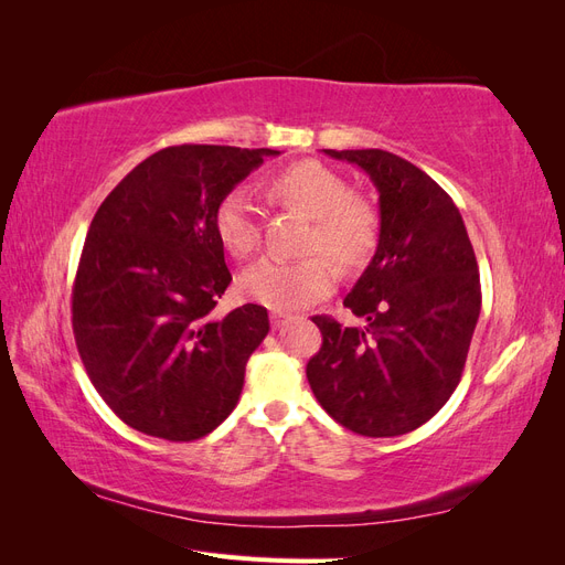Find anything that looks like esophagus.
Segmentation results:
<instances>
[{"instance_id":"34e87169","label":"esophagus","mask_w":565,"mask_h":565,"mask_svg":"<svg viewBox=\"0 0 565 565\" xmlns=\"http://www.w3.org/2000/svg\"><path fill=\"white\" fill-rule=\"evenodd\" d=\"M287 320H292V316L282 313V311H273V313H270V324H273V328H276V330H280Z\"/></svg>"}]
</instances>
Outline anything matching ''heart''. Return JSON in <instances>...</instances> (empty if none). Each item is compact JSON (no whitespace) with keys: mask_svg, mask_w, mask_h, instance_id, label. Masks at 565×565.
Here are the masks:
<instances>
[{"mask_svg":"<svg viewBox=\"0 0 565 565\" xmlns=\"http://www.w3.org/2000/svg\"><path fill=\"white\" fill-rule=\"evenodd\" d=\"M270 195L289 210L311 216L303 259H262L241 278V292L268 309L295 311L330 295L337 280L332 259L344 270L363 268L377 252L382 218L365 198L351 195L344 177L316 160L289 164L270 179ZM214 231L237 259H247L262 245V214L249 188L237 185L214 212ZM328 253L329 256L324 257Z\"/></svg>","mask_w":565,"mask_h":565,"instance_id":"1","label":"heart"}]
</instances>
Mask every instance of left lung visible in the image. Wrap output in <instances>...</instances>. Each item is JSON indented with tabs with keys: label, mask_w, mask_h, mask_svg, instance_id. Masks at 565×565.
<instances>
[{
	"label": "left lung",
	"mask_w": 565,
	"mask_h": 565,
	"mask_svg": "<svg viewBox=\"0 0 565 565\" xmlns=\"http://www.w3.org/2000/svg\"><path fill=\"white\" fill-rule=\"evenodd\" d=\"M324 152L377 185L382 233L344 299L365 330L313 316L322 347L306 377L349 431L401 436L429 422L461 380L481 313L476 254L452 198L419 167L380 148Z\"/></svg>",
	"instance_id": "1"
}]
</instances>
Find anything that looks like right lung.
<instances>
[{"mask_svg":"<svg viewBox=\"0 0 565 565\" xmlns=\"http://www.w3.org/2000/svg\"><path fill=\"white\" fill-rule=\"evenodd\" d=\"M270 148L169 146L100 204L73 285V332L98 396L131 429L188 443L241 398L264 306L214 316L231 285L214 212Z\"/></svg>","mask_w":565,"mask_h":565,"instance_id":"right-lung-1","label":"right lung"}]
</instances>
